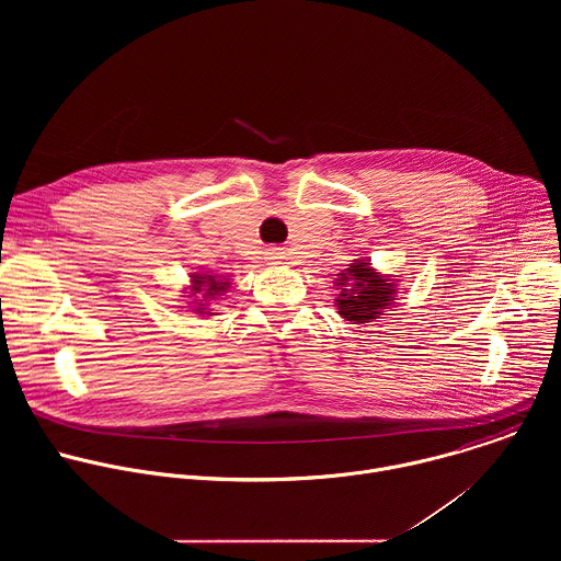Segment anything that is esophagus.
<instances>
[{
  "label": "esophagus",
  "mask_w": 561,
  "mask_h": 561,
  "mask_svg": "<svg viewBox=\"0 0 561 561\" xmlns=\"http://www.w3.org/2000/svg\"><path fill=\"white\" fill-rule=\"evenodd\" d=\"M266 255H268V260H271V262H279V260H284V251H282V249H271Z\"/></svg>",
  "instance_id": "1"
}]
</instances>
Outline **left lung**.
<instances>
[{"mask_svg": "<svg viewBox=\"0 0 561 561\" xmlns=\"http://www.w3.org/2000/svg\"><path fill=\"white\" fill-rule=\"evenodd\" d=\"M340 295L335 299L337 312L353 324H368L379 319L386 308L397 299V284L379 275L368 260H355L340 277L335 279Z\"/></svg>", "mask_w": 561, "mask_h": 561, "instance_id": "1", "label": "left lung"}]
</instances>
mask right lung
Listing matches in <instances>:
<instances>
[{
  "label": "right lung",
  "instance_id": "obj_1",
  "mask_svg": "<svg viewBox=\"0 0 561 561\" xmlns=\"http://www.w3.org/2000/svg\"><path fill=\"white\" fill-rule=\"evenodd\" d=\"M191 277H193L191 279L193 282L191 297H197L195 301H191V304H195L193 310L199 312V314H217V312H210V308H208L210 304L208 301H213L219 295H224L228 290L230 282L226 277H221V275H206V273H193Z\"/></svg>",
  "mask_w": 561,
  "mask_h": 561
}]
</instances>
